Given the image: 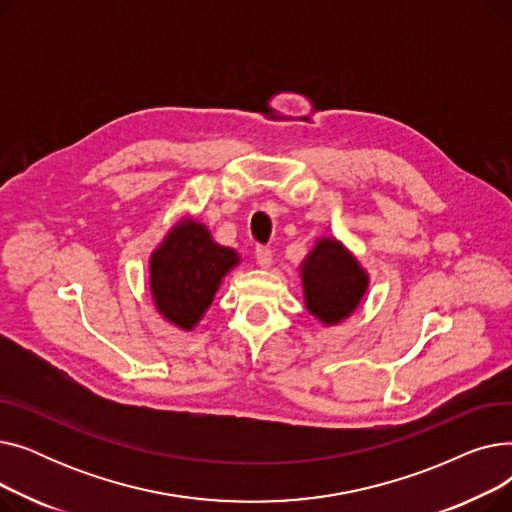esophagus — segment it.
<instances>
[{
  "label": "esophagus",
  "mask_w": 512,
  "mask_h": 512,
  "mask_svg": "<svg viewBox=\"0 0 512 512\" xmlns=\"http://www.w3.org/2000/svg\"><path fill=\"white\" fill-rule=\"evenodd\" d=\"M255 259L259 263V267H270L272 265V251L263 247V245H257L255 247Z\"/></svg>",
  "instance_id": "esophagus-1"
}]
</instances>
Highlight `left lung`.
Listing matches in <instances>:
<instances>
[{
	"mask_svg": "<svg viewBox=\"0 0 512 512\" xmlns=\"http://www.w3.org/2000/svg\"><path fill=\"white\" fill-rule=\"evenodd\" d=\"M301 274L307 309L324 324H338L351 315L367 290V276L357 259L330 238L317 242Z\"/></svg>",
	"mask_w": 512,
	"mask_h": 512,
	"instance_id": "obj_1",
	"label": "left lung"
}]
</instances>
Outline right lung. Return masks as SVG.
<instances>
[{"mask_svg":"<svg viewBox=\"0 0 512 512\" xmlns=\"http://www.w3.org/2000/svg\"><path fill=\"white\" fill-rule=\"evenodd\" d=\"M236 263L238 255L215 245L205 226H178L151 257V292L159 313L191 330Z\"/></svg>","mask_w":512,"mask_h":512,"instance_id":"right-lung-1","label":"right lung"}]
</instances>
